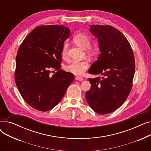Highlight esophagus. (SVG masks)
<instances>
[{"label":"esophagus","mask_w":151,"mask_h":151,"mask_svg":"<svg viewBox=\"0 0 151 151\" xmlns=\"http://www.w3.org/2000/svg\"><path fill=\"white\" fill-rule=\"evenodd\" d=\"M75 79H76V80H78V81H83V78L81 77V76H76Z\"/></svg>","instance_id":"34e87169"}]
</instances>
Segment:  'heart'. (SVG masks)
<instances>
[{
  "mask_svg": "<svg viewBox=\"0 0 151 151\" xmlns=\"http://www.w3.org/2000/svg\"><path fill=\"white\" fill-rule=\"evenodd\" d=\"M74 42L79 46L85 49L86 54L91 58H96L99 54V47L96 45H91V37L85 34H78L73 37ZM68 43L64 42L61 50V58L63 59L67 58ZM89 62L87 59H83L80 61H73L65 66L66 71L75 75H83L89 67Z\"/></svg>",
  "mask_w": 151,
  "mask_h": 151,
  "instance_id": "heart-1",
  "label": "heart"
}]
</instances>
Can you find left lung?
<instances>
[{"instance_id": "obj_1", "label": "left lung", "mask_w": 151, "mask_h": 151, "mask_svg": "<svg viewBox=\"0 0 151 151\" xmlns=\"http://www.w3.org/2000/svg\"><path fill=\"white\" fill-rule=\"evenodd\" d=\"M90 27L91 32L98 38L101 54L89 73L104 76L88 79L91 88L86 93V98L94 111L106 114L118 109L127 99L135 62L130 43L119 30L108 25Z\"/></svg>"}]
</instances>
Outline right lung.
<instances>
[{"label": "right lung", "instance_id": "obj_1", "mask_svg": "<svg viewBox=\"0 0 151 151\" xmlns=\"http://www.w3.org/2000/svg\"><path fill=\"white\" fill-rule=\"evenodd\" d=\"M70 34L63 26H40L18 50L15 83L22 99L37 110L45 112L55 107L74 80L73 73L60 69L61 50ZM52 69L57 71L51 77Z\"/></svg>", "mask_w": 151, "mask_h": 151}]
</instances>
